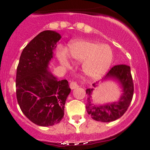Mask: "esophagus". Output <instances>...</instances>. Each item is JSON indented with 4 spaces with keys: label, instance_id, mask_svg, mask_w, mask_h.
Segmentation results:
<instances>
[{
    "label": "esophagus",
    "instance_id": "34e87169",
    "mask_svg": "<svg viewBox=\"0 0 150 150\" xmlns=\"http://www.w3.org/2000/svg\"><path fill=\"white\" fill-rule=\"evenodd\" d=\"M78 84L77 83V82H75V81H72V82L70 83V84H69V87H70L71 89H75L76 88L78 87Z\"/></svg>",
    "mask_w": 150,
    "mask_h": 150
}]
</instances>
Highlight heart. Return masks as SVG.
<instances>
[{
  "mask_svg": "<svg viewBox=\"0 0 150 150\" xmlns=\"http://www.w3.org/2000/svg\"><path fill=\"white\" fill-rule=\"evenodd\" d=\"M71 59L84 62V71L88 76L97 78L109 69L113 59L112 51L109 46L89 41H78L69 45L67 51ZM59 58L63 64L68 65L64 52H59Z\"/></svg>",
  "mask_w": 150,
  "mask_h": 150,
  "instance_id": "obj_1",
  "label": "heart"
}]
</instances>
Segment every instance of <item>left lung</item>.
I'll use <instances>...</instances> for the list:
<instances>
[{
  "instance_id": "obj_1",
  "label": "left lung",
  "mask_w": 150,
  "mask_h": 150,
  "mask_svg": "<svg viewBox=\"0 0 150 150\" xmlns=\"http://www.w3.org/2000/svg\"><path fill=\"white\" fill-rule=\"evenodd\" d=\"M107 78H115L122 85L123 93L118 102L101 106L95 105L91 101L93 88L86 90L88 96L86 110L88 113L93 120L103 122L114 121L123 115L132 101L134 91L131 67L128 65L117 64L112 67L104 77V79ZM93 86L96 87V85L93 83Z\"/></svg>"
}]
</instances>
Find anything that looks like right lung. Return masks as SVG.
Segmentation results:
<instances>
[{"label":"right lung","mask_w":150,"mask_h":150,"mask_svg":"<svg viewBox=\"0 0 150 150\" xmlns=\"http://www.w3.org/2000/svg\"><path fill=\"white\" fill-rule=\"evenodd\" d=\"M60 38L59 33L51 30L39 33L25 47L16 69L18 104L29 120L40 126L61 121L71 91L67 80L57 81L47 70Z\"/></svg>","instance_id":"obj_1"}]
</instances>
